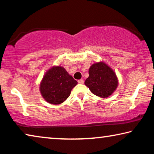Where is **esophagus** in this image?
<instances>
[{
	"label": "esophagus",
	"mask_w": 154,
	"mask_h": 154,
	"mask_svg": "<svg viewBox=\"0 0 154 154\" xmlns=\"http://www.w3.org/2000/svg\"><path fill=\"white\" fill-rule=\"evenodd\" d=\"M78 83H80V84H83V83H84V81H83V79H79L78 80Z\"/></svg>",
	"instance_id": "34e87169"
}]
</instances>
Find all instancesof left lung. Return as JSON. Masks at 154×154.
I'll return each instance as SVG.
<instances>
[{"label":"left lung","mask_w":154,"mask_h":154,"mask_svg":"<svg viewBox=\"0 0 154 154\" xmlns=\"http://www.w3.org/2000/svg\"><path fill=\"white\" fill-rule=\"evenodd\" d=\"M85 85L100 98H107L116 90L118 79L113 70L103 62L93 64L89 69V77Z\"/></svg>","instance_id":"left-lung-1"}]
</instances>
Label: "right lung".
Here are the masks:
<instances>
[{"instance_id": "1", "label": "right lung", "mask_w": 154, "mask_h": 154, "mask_svg": "<svg viewBox=\"0 0 154 154\" xmlns=\"http://www.w3.org/2000/svg\"><path fill=\"white\" fill-rule=\"evenodd\" d=\"M77 84V81L64 67L54 66L44 75L40 83V92L48 103L59 105L69 98L72 89Z\"/></svg>"}]
</instances>
